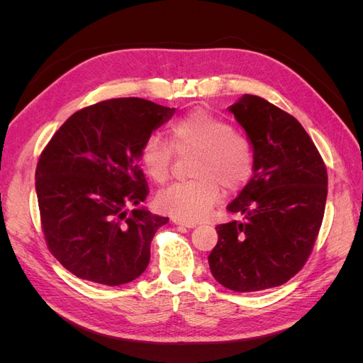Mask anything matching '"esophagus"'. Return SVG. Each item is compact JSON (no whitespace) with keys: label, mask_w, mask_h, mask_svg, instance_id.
I'll list each match as a JSON object with an SVG mask.
<instances>
[{"label":"esophagus","mask_w":363,"mask_h":363,"mask_svg":"<svg viewBox=\"0 0 363 363\" xmlns=\"http://www.w3.org/2000/svg\"><path fill=\"white\" fill-rule=\"evenodd\" d=\"M172 223L175 224V225H184V227H188V228H194L196 224L195 223H189V221H183V219H179V218H172Z\"/></svg>","instance_id":"esophagus-1"}]
</instances>
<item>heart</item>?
Wrapping results in <instances>:
<instances>
[{
	"label": "heart",
	"instance_id": "obj_1",
	"mask_svg": "<svg viewBox=\"0 0 363 363\" xmlns=\"http://www.w3.org/2000/svg\"><path fill=\"white\" fill-rule=\"evenodd\" d=\"M169 135L172 144L156 133L142 144L140 160L147 174L159 183L167 180L175 148L179 152H196L192 168L195 180L163 189L156 199L160 212L183 221H200L221 199V189L225 194L239 192L252 177L255 150L228 121L195 108L174 121Z\"/></svg>",
	"mask_w": 363,
	"mask_h": 363
}]
</instances>
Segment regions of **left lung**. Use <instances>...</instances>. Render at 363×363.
<instances>
[{
  "mask_svg": "<svg viewBox=\"0 0 363 363\" xmlns=\"http://www.w3.org/2000/svg\"><path fill=\"white\" fill-rule=\"evenodd\" d=\"M228 111L255 150V172L227 206L244 219L216 227L208 267L230 291L276 288L311 256L325 211L327 169L303 125L277 106L245 94Z\"/></svg>",
  "mask_w": 363,
  "mask_h": 363,
  "instance_id": "1",
  "label": "left lung"
}]
</instances>
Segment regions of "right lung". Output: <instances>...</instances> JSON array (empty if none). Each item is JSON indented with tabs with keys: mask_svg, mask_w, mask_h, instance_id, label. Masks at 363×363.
I'll return each instance as SVG.
<instances>
[{
	"mask_svg": "<svg viewBox=\"0 0 363 363\" xmlns=\"http://www.w3.org/2000/svg\"><path fill=\"white\" fill-rule=\"evenodd\" d=\"M174 112L142 98L101 101L71 115L43 148L42 230L74 276L119 286L147 269L151 240L169 219L140 207L148 184L138 162L144 140Z\"/></svg>",
	"mask_w": 363,
	"mask_h": 363,
	"instance_id": "add662e5",
	"label": "right lung"
}]
</instances>
